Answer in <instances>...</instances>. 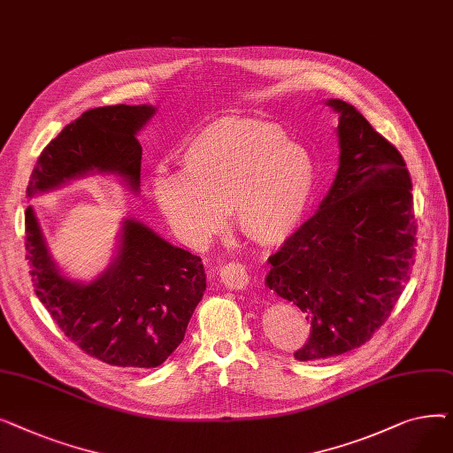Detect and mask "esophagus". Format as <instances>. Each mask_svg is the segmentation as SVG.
Returning a JSON list of instances; mask_svg holds the SVG:
<instances>
[{
    "mask_svg": "<svg viewBox=\"0 0 453 453\" xmlns=\"http://www.w3.org/2000/svg\"><path fill=\"white\" fill-rule=\"evenodd\" d=\"M220 280L229 290H244L250 282L248 268L241 263H227L220 268Z\"/></svg>",
    "mask_w": 453,
    "mask_h": 453,
    "instance_id": "esophagus-1",
    "label": "esophagus"
}]
</instances>
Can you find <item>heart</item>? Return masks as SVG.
<instances>
[{"label":"heart","mask_w":453,"mask_h":453,"mask_svg":"<svg viewBox=\"0 0 453 453\" xmlns=\"http://www.w3.org/2000/svg\"><path fill=\"white\" fill-rule=\"evenodd\" d=\"M181 173L157 171L152 198L173 231L203 246L233 207L241 231L258 244H280L299 229L316 187V163L277 125L222 119L180 152Z\"/></svg>","instance_id":"obj_1"}]
</instances>
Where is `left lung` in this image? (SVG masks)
<instances>
[{"label": "left lung", "mask_w": 453, "mask_h": 453, "mask_svg": "<svg viewBox=\"0 0 453 453\" xmlns=\"http://www.w3.org/2000/svg\"><path fill=\"white\" fill-rule=\"evenodd\" d=\"M340 165L312 219L268 258L266 287L311 321L294 354L308 362L364 345L384 325L415 265L411 178L400 152L342 99Z\"/></svg>", "instance_id": "8db88e82"}]
</instances>
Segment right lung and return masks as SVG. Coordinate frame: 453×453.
I'll list each match as a JSON object with an SVG mask.
<instances>
[{
  "mask_svg": "<svg viewBox=\"0 0 453 453\" xmlns=\"http://www.w3.org/2000/svg\"><path fill=\"white\" fill-rule=\"evenodd\" d=\"M154 115L150 104L84 111L43 149L27 196L91 174L113 176L139 195L137 134ZM26 250L35 292L60 330L86 354L117 367L152 369L169 358L207 287L198 255L166 242L132 217L121 222L110 265L88 282L60 272L31 205Z\"/></svg>",
  "mask_w": 453,
  "mask_h": 453,
  "instance_id": "right-lung-1",
  "label": "right lung"
}]
</instances>
